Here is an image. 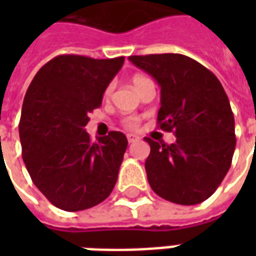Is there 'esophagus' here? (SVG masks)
Listing matches in <instances>:
<instances>
[{"mask_svg":"<svg viewBox=\"0 0 256 256\" xmlns=\"http://www.w3.org/2000/svg\"><path fill=\"white\" fill-rule=\"evenodd\" d=\"M137 140H138V137H137V136H134V134H128V141L130 142V144L136 142Z\"/></svg>","mask_w":256,"mask_h":256,"instance_id":"34e87169","label":"esophagus"}]
</instances>
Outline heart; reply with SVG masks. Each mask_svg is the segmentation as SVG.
Returning a JSON list of instances; mask_svg holds the SVG:
<instances>
[{"label":"heart","instance_id":"obj_1","mask_svg":"<svg viewBox=\"0 0 256 256\" xmlns=\"http://www.w3.org/2000/svg\"><path fill=\"white\" fill-rule=\"evenodd\" d=\"M146 82H150V79L146 78V76H142V75H136L133 78V84H134V88H136V90H138L141 86L144 84H146ZM111 92H112V86H108L106 90V97H108V96L111 94ZM126 124H128V128H136L137 126V120L134 119V118H128L126 119Z\"/></svg>","mask_w":256,"mask_h":256}]
</instances>
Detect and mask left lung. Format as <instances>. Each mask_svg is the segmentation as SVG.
<instances>
[{
	"label": "left lung",
	"mask_w": 256,
	"mask_h": 256,
	"mask_svg": "<svg viewBox=\"0 0 256 256\" xmlns=\"http://www.w3.org/2000/svg\"><path fill=\"white\" fill-rule=\"evenodd\" d=\"M160 86L158 124L172 132V145L150 137L145 170L150 188L172 203L207 200L229 172L236 146L234 118L222 84L196 60L178 54L130 56Z\"/></svg>",
	"instance_id": "8db88e82"
}]
</instances>
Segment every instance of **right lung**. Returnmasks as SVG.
Segmentation results:
<instances>
[{
	"instance_id": "add662e5",
	"label": "right lung",
	"mask_w": 256,
	"mask_h": 256,
	"mask_svg": "<svg viewBox=\"0 0 256 256\" xmlns=\"http://www.w3.org/2000/svg\"><path fill=\"white\" fill-rule=\"evenodd\" d=\"M124 58L62 54L36 72L27 89L19 134L32 182L64 211H82L104 202L115 186L128 138L110 132L90 140L84 126Z\"/></svg>"
}]
</instances>
